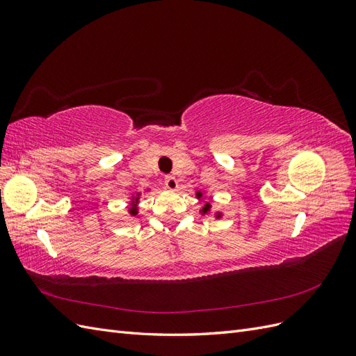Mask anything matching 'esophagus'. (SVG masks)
Instances as JSON below:
<instances>
[{"label": "esophagus", "mask_w": 356, "mask_h": 356, "mask_svg": "<svg viewBox=\"0 0 356 356\" xmlns=\"http://www.w3.org/2000/svg\"><path fill=\"white\" fill-rule=\"evenodd\" d=\"M165 186H166V188H169V190H177V188H178V181H177L175 177L169 175V177L165 178Z\"/></svg>", "instance_id": "1"}]
</instances>
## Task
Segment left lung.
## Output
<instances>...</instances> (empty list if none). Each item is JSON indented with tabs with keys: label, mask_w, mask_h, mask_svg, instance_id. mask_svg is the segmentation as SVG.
Here are the masks:
<instances>
[{
	"label": "left lung",
	"mask_w": 356,
	"mask_h": 356,
	"mask_svg": "<svg viewBox=\"0 0 356 356\" xmlns=\"http://www.w3.org/2000/svg\"><path fill=\"white\" fill-rule=\"evenodd\" d=\"M196 196H197V199H200V197H202V191H197V193H196ZM209 211H211V203H207V204H204V207L202 208V211H200V212L204 215V213H208ZM220 217H221V213H218V212H217V215H215V218H220Z\"/></svg>",
	"instance_id": "1"
}]
</instances>
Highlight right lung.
Returning a JSON list of instances; mask_svg holds the SVG:
<instances>
[{
	"label": "right lung",
	"instance_id": "1",
	"mask_svg": "<svg viewBox=\"0 0 356 356\" xmlns=\"http://www.w3.org/2000/svg\"><path fill=\"white\" fill-rule=\"evenodd\" d=\"M139 196H141V193H136L135 196H132V207H131V209H129V213L132 215H136L138 213V208H136V204H138V202H139Z\"/></svg>",
	"mask_w": 356,
	"mask_h": 356
}]
</instances>
